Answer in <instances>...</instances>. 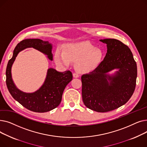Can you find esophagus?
I'll return each mask as SVG.
<instances>
[{
	"label": "esophagus",
	"instance_id": "esophagus-1",
	"mask_svg": "<svg viewBox=\"0 0 147 147\" xmlns=\"http://www.w3.org/2000/svg\"><path fill=\"white\" fill-rule=\"evenodd\" d=\"M73 77L74 78H78L79 77V75L77 73H73Z\"/></svg>",
	"mask_w": 147,
	"mask_h": 147
}]
</instances>
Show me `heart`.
Wrapping results in <instances>:
<instances>
[{"instance_id": "obj_1", "label": "heart", "mask_w": 147, "mask_h": 147, "mask_svg": "<svg viewBox=\"0 0 147 147\" xmlns=\"http://www.w3.org/2000/svg\"><path fill=\"white\" fill-rule=\"evenodd\" d=\"M103 56V51L94 45L86 42H76L66 45L63 52L57 50L54 59L58 65L64 67L69 66L71 61L76 62L79 71L89 73L100 65Z\"/></svg>"}]
</instances>
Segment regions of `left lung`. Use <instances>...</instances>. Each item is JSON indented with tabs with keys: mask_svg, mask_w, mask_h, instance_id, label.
Listing matches in <instances>:
<instances>
[{
	"mask_svg": "<svg viewBox=\"0 0 147 147\" xmlns=\"http://www.w3.org/2000/svg\"><path fill=\"white\" fill-rule=\"evenodd\" d=\"M100 41L106 43L107 53L100 65L82 78V99L88 109L99 113L117 109L132 96L137 78V66L128 46L114 38ZM119 71L111 76L107 73Z\"/></svg>",
	"mask_w": 147,
	"mask_h": 147,
	"instance_id": "8db88e82",
	"label": "left lung"
}]
</instances>
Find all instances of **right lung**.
Returning a JSON list of instances; mask_svg holds the SVG:
<instances>
[{
	"instance_id": "right-lung-1",
	"label": "right lung",
	"mask_w": 147,
	"mask_h": 147,
	"mask_svg": "<svg viewBox=\"0 0 147 147\" xmlns=\"http://www.w3.org/2000/svg\"><path fill=\"white\" fill-rule=\"evenodd\" d=\"M27 48H33L47 55L50 60L53 59L52 45L48 42L38 38H28L21 41L15 48L13 56L7 65L6 83L7 89L12 96L27 109L36 113L49 111L61 103L64 90L73 79L72 73L69 70L60 73L55 69L49 68L43 84L38 90L32 94L20 90L12 81L11 67L18 53Z\"/></svg>"
}]
</instances>
